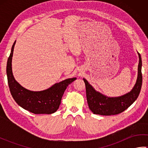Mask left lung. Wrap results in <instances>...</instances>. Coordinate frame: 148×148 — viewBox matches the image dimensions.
I'll return each instance as SVG.
<instances>
[{
  "mask_svg": "<svg viewBox=\"0 0 148 148\" xmlns=\"http://www.w3.org/2000/svg\"><path fill=\"white\" fill-rule=\"evenodd\" d=\"M139 62L138 65V77L134 88L130 93L121 97L110 98L105 97L96 92L88 82L83 79L86 86V93L88 104L90 109L94 114L111 116L118 114L123 112L136 101L141 90L143 83V76L141 72L142 61L139 53Z\"/></svg>",
  "mask_w": 148,
  "mask_h": 148,
  "instance_id": "obj_1",
  "label": "left lung"
}]
</instances>
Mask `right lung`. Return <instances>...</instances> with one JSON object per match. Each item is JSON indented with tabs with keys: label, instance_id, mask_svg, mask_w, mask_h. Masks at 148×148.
I'll return each instance as SVG.
<instances>
[{
	"label": "right lung",
	"instance_id": "right-lung-1",
	"mask_svg": "<svg viewBox=\"0 0 148 148\" xmlns=\"http://www.w3.org/2000/svg\"><path fill=\"white\" fill-rule=\"evenodd\" d=\"M15 42L12 46L6 67L8 82L12 97L19 106L34 114L54 113L59 108L65 90L76 78L65 79L41 92H32L24 88L16 81L12 72V56Z\"/></svg>",
	"mask_w": 148,
	"mask_h": 148
}]
</instances>
